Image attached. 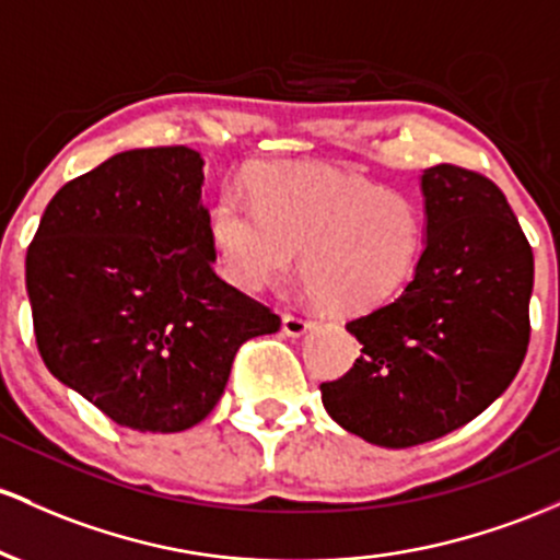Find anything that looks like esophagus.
<instances>
[{
    "label": "esophagus",
    "mask_w": 560,
    "mask_h": 560,
    "mask_svg": "<svg viewBox=\"0 0 560 560\" xmlns=\"http://www.w3.org/2000/svg\"><path fill=\"white\" fill-rule=\"evenodd\" d=\"M308 329H313L311 318L298 316V313H284V316H281V331H284L287 337H303Z\"/></svg>",
    "instance_id": "obj_1"
}]
</instances>
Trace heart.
Listing matches in <instances>:
<instances>
[{"label":"heart","instance_id":"1","mask_svg":"<svg viewBox=\"0 0 560 560\" xmlns=\"http://www.w3.org/2000/svg\"><path fill=\"white\" fill-rule=\"evenodd\" d=\"M252 205L225 194L210 238L233 287L266 290L292 266L318 308L361 316L401 294L425 247V212L401 190L305 164L276 162L249 180Z\"/></svg>","mask_w":560,"mask_h":560}]
</instances>
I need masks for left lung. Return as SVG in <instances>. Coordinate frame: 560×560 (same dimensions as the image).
I'll return each instance as SVG.
<instances>
[{"label":"left lung","mask_w":560,"mask_h":560,"mask_svg":"<svg viewBox=\"0 0 560 560\" xmlns=\"http://www.w3.org/2000/svg\"><path fill=\"white\" fill-rule=\"evenodd\" d=\"M425 247L393 303L348 322L353 370L322 383L348 433L388 450L463 428L500 398L529 348L534 255L505 194L472 170L422 172Z\"/></svg>","instance_id":"8db88e82"}]
</instances>
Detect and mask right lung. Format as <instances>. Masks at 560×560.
Returning <instances> with one entry per match:
<instances>
[{
	"mask_svg": "<svg viewBox=\"0 0 560 560\" xmlns=\"http://www.w3.org/2000/svg\"><path fill=\"white\" fill-rule=\"evenodd\" d=\"M201 167L186 145L116 153L52 196L26 252L47 370L140 433L205 420L236 350L281 327L214 273Z\"/></svg>",
	"mask_w": 560,
	"mask_h": 560,
	"instance_id": "1",
	"label": "right lung"
}]
</instances>
